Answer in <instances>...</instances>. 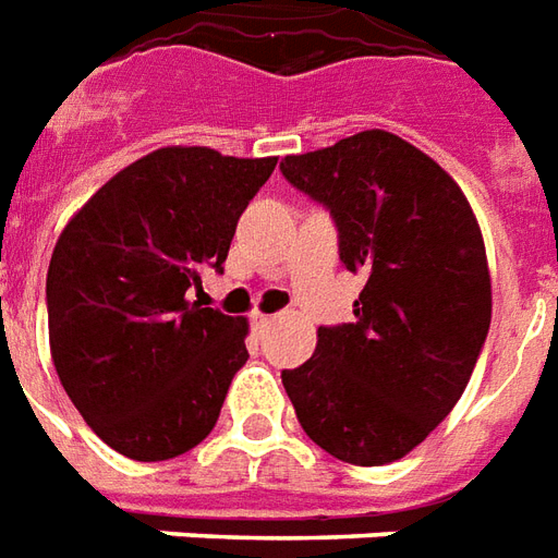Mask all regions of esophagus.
<instances>
[{
    "label": "esophagus",
    "instance_id": "1",
    "mask_svg": "<svg viewBox=\"0 0 558 558\" xmlns=\"http://www.w3.org/2000/svg\"><path fill=\"white\" fill-rule=\"evenodd\" d=\"M274 318H276V315H262V312H255V315L250 318V324H252V329H255V332H264V329L274 324Z\"/></svg>",
    "mask_w": 558,
    "mask_h": 558
}]
</instances>
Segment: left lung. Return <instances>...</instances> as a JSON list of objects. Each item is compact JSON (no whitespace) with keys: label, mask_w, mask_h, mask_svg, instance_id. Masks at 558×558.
<instances>
[{"label":"left lung","mask_w":558,"mask_h":558,"mask_svg":"<svg viewBox=\"0 0 558 558\" xmlns=\"http://www.w3.org/2000/svg\"><path fill=\"white\" fill-rule=\"evenodd\" d=\"M339 231V258L365 276L351 324L282 384L320 449L356 466L398 461L449 416L490 329L485 243L461 186L428 154L365 130L279 162Z\"/></svg>","instance_id":"obj_1"}]
</instances>
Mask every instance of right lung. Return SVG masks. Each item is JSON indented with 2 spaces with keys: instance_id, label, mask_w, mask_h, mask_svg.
Segmentation results:
<instances>
[{
  "instance_id": "1",
  "label": "right lung",
  "mask_w": 558,
  "mask_h": 558,
  "mask_svg": "<svg viewBox=\"0 0 558 558\" xmlns=\"http://www.w3.org/2000/svg\"><path fill=\"white\" fill-rule=\"evenodd\" d=\"M276 157L210 148L142 157L68 222L47 270L50 351L64 392L100 440L169 461L214 430L250 360L246 318L193 303L222 274L240 214Z\"/></svg>"
}]
</instances>
